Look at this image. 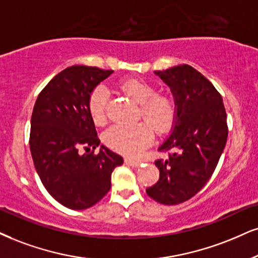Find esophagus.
Returning <instances> with one entry per match:
<instances>
[{
	"mask_svg": "<svg viewBox=\"0 0 258 258\" xmlns=\"http://www.w3.org/2000/svg\"><path fill=\"white\" fill-rule=\"evenodd\" d=\"M124 163L126 165H129V166L132 167H138L140 164H141V161L140 160H134V159H130V158H125L124 159Z\"/></svg>",
	"mask_w": 258,
	"mask_h": 258,
	"instance_id": "1",
	"label": "esophagus"
}]
</instances>
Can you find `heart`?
Returning a JSON list of instances; mask_svg holds the SVG:
<instances>
[{"label":"heart","mask_w":258,"mask_h":258,"mask_svg":"<svg viewBox=\"0 0 258 258\" xmlns=\"http://www.w3.org/2000/svg\"><path fill=\"white\" fill-rule=\"evenodd\" d=\"M119 88L140 105L139 117L148 122L158 134H164L172 128L177 116V104L172 95L157 93L155 86L136 78L122 80ZM109 98V91L103 85L95 87L90 95L88 110L98 125L106 123ZM148 124L141 122L130 126H111L104 135L105 145L117 153L138 157L153 141V130Z\"/></svg>","instance_id":"1"}]
</instances>
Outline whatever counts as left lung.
I'll list each match as a JSON object with an SVG mask.
<instances>
[{
    "label": "left lung",
    "instance_id": "1",
    "mask_svg": "<svg viewBox=\"0 0 258 258\" xmlns=\"http://www.w3.org/2000/svg\"><path fill=\"white\" fill-rule=\"evenodd\" d=\"M154 73L170 86L177 116L170 138L158 149L167 153L155 160L159 180L146 192L173 206L195 196L214 172L227 141L226 110L217 88L191 66Z\"/></svg>",
    "mask_w": 258,
    "mask_h": 258
}]
</instances>
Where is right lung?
<instances>
[{
    "instance_id": "1",
    "label": "right lung",
    "mask_w": 258,
    "mask_h": 258,
    "mask_svg": "<svg viewBox=\"0 0 258 258\" xmlns=\"http://www.w3.org/2000/svg\"><path fill=\"white\" fill-rule=\"evenodd\" d=\"M97 67L73 66L41 90L31 117L30 149L47 192L67 208L87 209L111 187V173L120 155L101 146L88 110L95 86L112 74ZM81 148L92 152L80 155Z\"/></svg>"
}]
</instances>
